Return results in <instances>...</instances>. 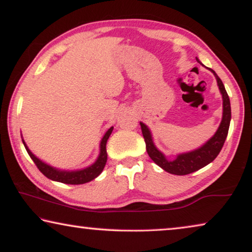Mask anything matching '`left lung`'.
Masks as SVG:
<instances>
[{"instance_id":"left-lung-1","label":"left lung","mask_w":252,"mask_h":252,"mask_svg":"<svg viewBox=\"0 0 252 252\" xmlns=\"http://www.w3.org/2000/svg\"><path fill=\"white\" fill-rule=\"evenodd\" d=\"M197 61L201 64V62L199 61V60H197ZM209 70L212 71L214 76H215L217 86H219L220 92L222 94L223 116H222V121H220V125L215 132V134H214L208 141H206L201 147H199L194 150H191V152H188V153L178 154L174 159H168L167 157L156 147L155 144H154L153 134L150 132L149 127L146 126L145 123L140 122L142 136L145 138L146 149H147L149 157L157 165H158L159 167H162L164 171H166L171 174H175V175L190 174L192 173V172L200 170V168L206 166V165H208L209 163H212L213 160L216 158L217 155L220 154V149H222L225 142V139L227 137L228 127H230V122H231L230 98H228V95L226 90H225L222 80H220L219 76L215 73V71L212 69Z\"/></svg>"}]
</instances>
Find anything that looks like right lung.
Here are the masks:
<instances>
[{"label": "right lung", "mask_w": 252, "mask_h": 252, "mask_svg": "<svg viewBox=\"0 0 252 252\" xmlns=\"http://www.w3.org/2000/svg\"><path fill=\"white\" fill-rule=\"evenodd\" d=\"M112 131H113V126H111L106 132H105L104 137L102 138L99 144V155L95 160V163H93L89 166L81 168V170H74V171H65V170H60V168H56L51 166L46 163H44L43 160H40L38 157H36L33 154L30 152L28 146L26 145L24 139H22V142H24V146L26 150H27L28 155L30 158L33 160V163L36 164V166L38 167V170L42 172V173L46 176V178L53 180L56 182L65 183V185H84V183L90 182L92 180L96 179L100 173H102L105 164H106L107 160V153H106V142L110 138Z\"/></svg>", "instance_id": "1"}]
</instances>
